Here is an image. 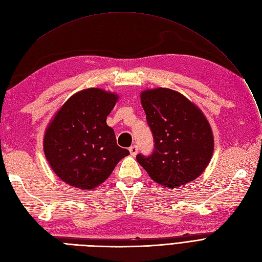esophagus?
<instances>
[{
	"label": "esophagus",
	"mask_w": 262,
	"mask_h": 262,
	"mask_svg": "<svg viewBox=\"0 0 262 262\" xmlns=\"http://www.w3.org/2000/svg\"><path fill=\"white\" fill-rule=\"evenodd\" d=\"M129 150H130V154H131L132 156H135V155L138 154L139 148H138V146H137V145H133V146H131V147L129 148Z\"/></svg>",
	"instance_id": "1"
}]
</instances>
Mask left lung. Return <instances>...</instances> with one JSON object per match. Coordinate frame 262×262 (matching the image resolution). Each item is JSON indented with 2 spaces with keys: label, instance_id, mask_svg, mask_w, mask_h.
<instances>
[{
  "label": "left lung",
  "instance_id": "obj_1",
  "mask_svg": "<svg viewBox=\"0 0 262 262\" xmlns=\"http://www.w3.org/2000/svg\"><path fill=\"white\" fill-rule=\"evenodd\" d=\"M141 103L154 137V151L137 160L160 185L176 188L194 181L213 152L211 127L195 104L171 89L141 93Z\"/></svg>",
  "mask_w": 262,
  "mask_h": 262
}]
</instances>
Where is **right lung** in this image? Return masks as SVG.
Returning a JSON list of instances; mask_svg holds the SVG:
<instances>
[{
  "label": "right lung",
  "instance_id": "obj_1",
  "mask_svg": "<svg viewBox=\"0 0 262 262\" xmlns=\"http://www.w3.org/2000/svg\"><path fill=\"white\" fill-rule=\"evenodd\" d=\"M118 95L91 88L71 96L45 130L43 149L51 168L65 183L90 191L110 177L130 152L117 145L106 123Z\"/></svg>",
  "mask_w": 262,
  "mask_h": 262
}]
</instances>
